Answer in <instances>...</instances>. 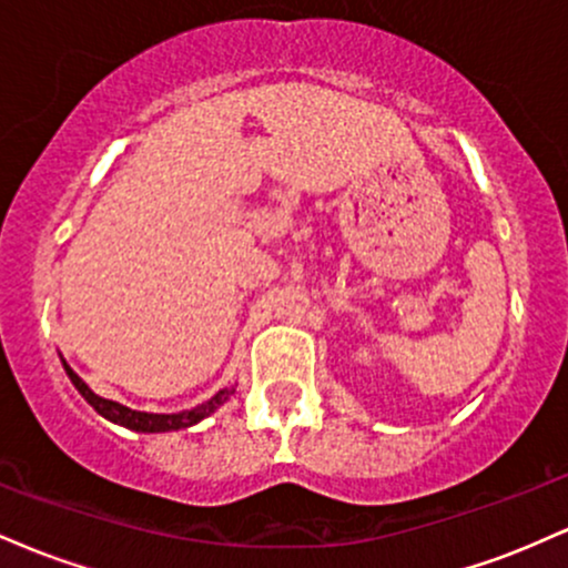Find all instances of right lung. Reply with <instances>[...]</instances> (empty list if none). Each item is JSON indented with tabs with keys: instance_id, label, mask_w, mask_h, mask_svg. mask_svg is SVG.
<instances>
[{
	"instance_id": "add662e5",
	"label": "right lung",
	"mask_w": 568,
	"mask_h": 568,
	"mask_svg": "<svg viewBox=\"0 0 568 568\" xmlns=\"http://www.w3.org/2000/svg\"><path fill=\"white\" fill-rule=\"evenodd\" d=\"M63 368H67L71 384H74V387L80 389V395L90 403V406L98 410V414L106 416V419L116 422V425L135 429V433H165V429L192 427V425H197L200 419H205L207 414H213V410H216L221 403H224L226 397H230V389H224V393H219L216 397H211V400L202 403V406H197V408L184 410V414H146V410H133V408L122 406V403L106 400V397L95 395L93 389H90L88 384H84L80 376H77L74 371L67 366V363H63Z\"/></svg>"
}]
</instances>
